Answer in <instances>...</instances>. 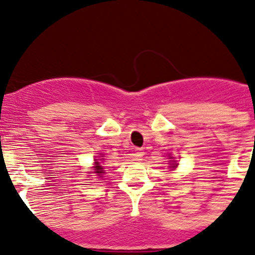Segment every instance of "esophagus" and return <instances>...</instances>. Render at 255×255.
I'll use <instances>...</instances> for the list:
<instances>
[{
	"instance_id": "esophagus-1",
	"label": "esophagus",
	"mask_w": 255,
	"mask_h": 255,
	"mask_svg": "<svg viewBox=\"0 0 255 255\" xmlns=\"http://www.w3.org/2000/svg\"><path fill=\"white\" fill-rule=\"evenodd\" d=\"M142 156H143V150H142V148H136V152H134V159H136L137 161H139V160H142Z\"/></svg>"
}]
</instances>
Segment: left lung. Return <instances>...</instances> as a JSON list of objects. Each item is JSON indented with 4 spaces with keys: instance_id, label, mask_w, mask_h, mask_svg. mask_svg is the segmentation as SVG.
Returning <instances> with one entry per match:
<instances>
[{
    "instance_id": "8db88e82",
    "label": "left lung",
    "mask_w": 255,
    "mask_h": 255,
    "mask_svg": "<svg viewBox=\"0 0 255 255\" xmlns=\"http://www.w3.org/2000/svg\"><path fill=\"white\" fill-rule=\"evenodd\" d=\"M170 167H175V165H171V166Z\"/></svg>"
}]
</instances>
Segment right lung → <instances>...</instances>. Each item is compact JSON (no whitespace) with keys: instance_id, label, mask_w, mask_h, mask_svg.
I'll list each match as a JSON object with an SVG mask.
<instances>
[{"instance_id":"right-lung-1","label":"right lung","mask_w":255,"mask_h":255,"mask_svg":"<svg viewBox=\"0 0 255 255\" xmlns=\"http://www.w3.org/2000/svg\"><path fill=\"white\" fill-rule=\"evenodd\" d=\"M95 170L98 174H102L103 173V166H100V164L98 161H95Z\"/></svg>"}]
</instances>
